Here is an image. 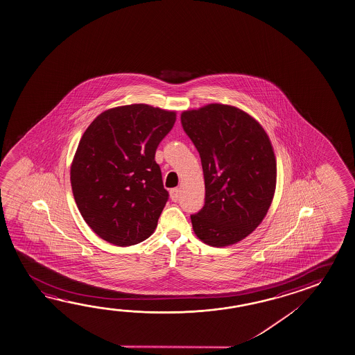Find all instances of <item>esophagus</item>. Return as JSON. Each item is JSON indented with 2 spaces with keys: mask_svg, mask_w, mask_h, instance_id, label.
Listing matches in <instances>:
<instances>
[{
  "mask_svg": "<svg viewBox=\"0 0 355 355\" xmlns=\"http://www.w3.org/2000/svg\"><path fill=\"white\" fill-rule=\"evenodd\" d=\"M171 200L173 202H177L180 200V189L178 188L171 189Z\"/></svg>",
  "mask_w": 355,
  "mask_h": 355,
  "instance_id": "esophagus-1",
  "label": "esophagus"
}]
</instances>
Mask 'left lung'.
<instances>
[{
  "mask_svg": "<svg viewBox=\"0 0 355 355\" xmlns=\"http://www.w3.org/2000/svg\"><path fill=\"white\" fill-rule=\"evenodd\" d=\"M181 123L205 175V205L191 214L194 234L216 248L241 241L274 198L276 161L268 134L248 114L223 104L183 112Z\"/></svg>",
  "mask_w": 355,
  "mask_h": 355,
  "instance_id": "1",
  "label": "left lung"
}]
</instances>
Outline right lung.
<instances>
[{
	"label": "right lung",
	"instance_id": "1",
	"mask_svg": "<svg viewBox=\"0 0 355 355\" xmlns=\"http://www.w3.org/2000/svg\"><path fill=\"white\" fill-rule=\"evenodd\" d=\"M175 113L146 104L101 113L81 137L70 171L75 202L95 234L132 246L153 234L168 201L155 150Z\"/></svg>",
	"mask_w": 355,
	"mask_h": 355
}]
</instances>
